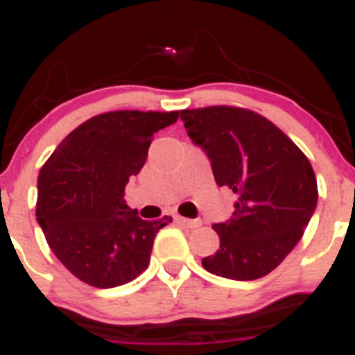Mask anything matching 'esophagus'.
<instances>
[{"label":"esophagus","instance_id":"esophagus-1","mask_svg":"<svg viewBox=\"0 0 355 355\" xmlns=\"http://www.w3.org/2000/svg\"><path fill=\"white\" fill-rule=\"evenodd\" d=\"M177 222L180 223V225H184V227L187 229H195V227H200V220H189V218H184V216H177Z\"/></svg>","mask_w":355,"mask_h":355}]
</instances>
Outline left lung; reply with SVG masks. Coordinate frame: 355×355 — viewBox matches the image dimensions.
<instances>
[{"instance_id":"1","label":"left lung","mask_w":355,"mask_h":355,"mask_svg":"<svg viewBox=\"0 0 355 355\" xmlns=\"http://www.w3.org/2000/svg\"><path fill=\"white\" fill-rule=\"evenodd\" d=\"M187 135L211 160L214 180L238 195L227 222L214 223L220 249L202 260L222 278L249 282L274 270L311 222L314 169L278 126L234 106L182 110Z\"/></svg>"}]
</instances>
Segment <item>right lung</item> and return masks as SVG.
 Listing matches in <instances>:
<instances>
[{"instance_id":"obj_1","label":"right lung","mask_w":355,"mask_h":355,"mask_svg":"<svg viewBox=\"0 0 355 355\" xmlns=\"http://www.w3.org/2000/svg\"><path fill=\"white\" fill-rule=\"evenodd\" d=\"M178 112H108L76 128L37 177L35 216L52 252L97 288L124 285L150 265L153 240L171 216L142 220L124 200L151 139Z\"/></svg>"}]
</instances>
